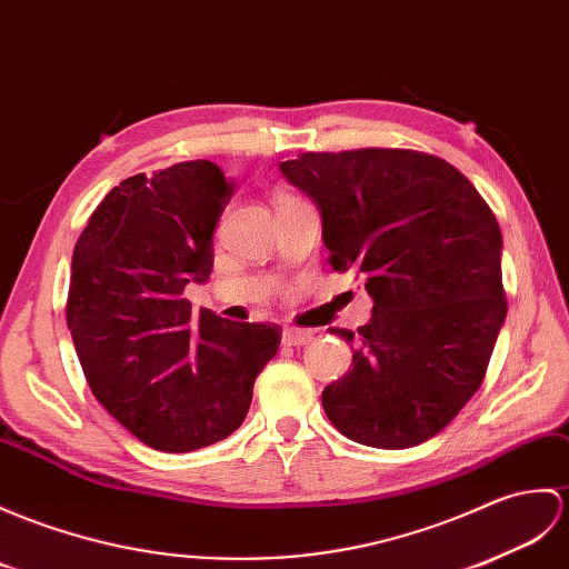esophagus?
Here are the masks:
<instances>
[{"label": "esophagus", "instance_id": "34e87169", "mask_svg": "<svg viewBox=\"0 0 569 569\" xmlns=\"http://www.w3.org/2000/svg\"><path fill=\"white\" fill-rule=\"evenodd\" d=\"M312 339H315V335L308 332V329L288 327L283 332V345H288V347H306V345H310Z\"/></svg>", "mask_w": 569, "mask_h": 569}]
</instances>
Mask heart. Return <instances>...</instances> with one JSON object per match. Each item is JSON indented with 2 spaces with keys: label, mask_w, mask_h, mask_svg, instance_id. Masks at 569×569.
<instances>
[{
  "label": "heart",
  "mask_w": 569,
  "mask_h": 569,
  "mask_svg": "<svg viewBox=\"0 0 569 569\" xmlns=\"http://www.w3.org/2000/svg\"><path fill=\"white\" fill-rule=\"evenodd\" d=\"M283 198H290V196H281V198H279V201H283Z\"/></svg>",
  "instance_id": "1"
}]
</instances>
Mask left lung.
Segmentation results:
<instances>
[{"label": "left lung", "instance_id": "left-lung-1", "mask_svg": "<svg viewBox=\"0 0 569 569\" xmlns=\"http://www.w3.org/2000/svg\"><path fill=\"white\" fill-rule=\"evenodd\" d=\"M283 177L320 208L335 271L373 298L351 371L322 407L347 439L373 448L425 443L482 386L507 317L501 232L478 189L441 157L366 148L306 152Z\"/></svg>", "mask_w": 569, "mask_h": 569}]
</instances>
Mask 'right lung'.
Wrapping results in <instances>:
<instances>
[{"mask_svg": "<svg viewBox=\"0 0 569 569\" xmlns=\"http://www.w3.org/2000/svg\"><path fill=\"white\" fill-rule=\"evenodd\" d=\"M232 183L208 160L136 174L106 193L72 254L68 327L94 398L154 451L189 453L242 425L279 325L191 312L213 269Z\"/></svg>", "mask_w": 569, "mask_h": 569, "instance_id": "add662e5", "label": "right lung"}]
</instances>
